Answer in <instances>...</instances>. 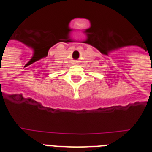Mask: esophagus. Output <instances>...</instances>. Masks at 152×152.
I'll return each instance as SVG.
<instances>
[{
  "instance_id": "esophagus-1",
  "label": "esophagus",
  "mask_w": 152,
  "mask_h": 152,
  "mask_svg": "<svg viewBox=\"0 0 152 152\" xmlns=\"http://www.w3.org/2000/svg\"><path fill=\"white\" fill-rule=\"evenodd\" d=\"M75 63H77V62H76V61H75Z\"/></svg>"
}]
</instances>
